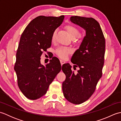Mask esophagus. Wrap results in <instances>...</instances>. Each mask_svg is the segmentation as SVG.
Instances as JSON below:
<instances>
[{"instance_id": "esophagus-1", "label": "esophagus", "mask_w": 121, "mask_h": 121, "mask_svg": "<svg viewBox=\"0 0 121 121\" xmlns=\"http://www.w3.org/2000/svg\"><path fill=\"white\" fill-rule=\"evenodd\" d=\"M60 63H61V65H62L64 63H65V61H63V60H60Z\"/></svg>"}]
</instances>
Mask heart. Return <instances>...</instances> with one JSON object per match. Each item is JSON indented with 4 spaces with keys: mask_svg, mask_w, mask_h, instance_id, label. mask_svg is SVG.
<instances>
[{
    "mask_svg": "<svg viewBox=\"0 0 121 121\" xmlns=\"http://www.w3.org/2000/svg\"><path fill=\"white\" fill-rule=\"evenodd\" d=\"M65 29L68 33L70 35L72 38L75 39L78 37L80 34L79 30L76 27L72 25H68L65 26ZM56 30H55L52 33L51 36V41L52 42H55L56 39ZM72 52V49L70 47H60L56 49V53L59 57L62 59H65L67 58L69 54Z\"/></svg>",
    "mask_w": 121,
    "mask_h": 121,
    "instance_id": "obj_1",
    "label": "heart"
}]
</instances>
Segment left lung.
<instances>
[{
  "label": "left lung",
  "mask_w": 121,
  "mask_h": 121,
  "mask_svg": "<svg viewBox=\"0 0 121 121\" xmlns=\"http://www.w3.org/2000/svg\"><path fill=\"white\" fill-rule=\"evenodd\" d=\"M70 20L83 28L86 36L71 59V62L75 65L74 70L79 68L78 73L71 70L70 64L62 66V70L66 76L62 91L66 100L79 104L91 96L101 78L106 43L99 23L94 18L72 16Z\"/></svg>",
  "instance_id": "obj_1"
}]
</instances>
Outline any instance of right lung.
I'll return each mask as SVG.
<instances>
[{
  "instance_id": "obj_1",
  "label": "right lung",
  "mask_w": 121,
  "mask_h": 121,
  "mask_svg": "<svg viewBox=\"0 0 121 121\" xmlns=\"http://www.w3.org/2000/svg\"><path fill=\"white\" fill-rule=\"evenodd\" d=\"M64 17L40 15L30 22L21 35L14 69L18 86L28 99L36 100L45 95L62 69L56 57L53 56L45 66L40 63V56L50 47L52 33Z\"/></svg>"
}]
</instances>
